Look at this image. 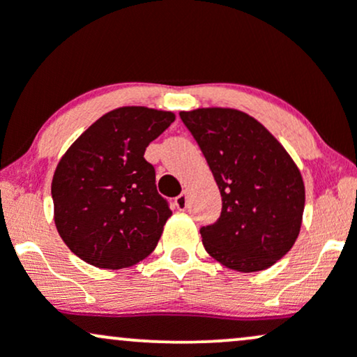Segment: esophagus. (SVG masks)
I'll list each match as a JSON object with an SVG mask.
<instances>
[{
  "label": "esophagus",
  "mask_w": 357,
  "mask_h": 357,
  "mask_svg": "<svg viewBox=\"0 0 357 357\" xmlns=\"http://www.w3.org/2000/svg\"><path fill=\"white\" fill-rule=\"evenodd\" d=\"M174 204H176V208H178L179 211H184V210H186V206H188V196L184 195V192H183V195H179L178 198L174 199Z\"/></svg>",
  "instance_id": "34e87169"
}]
</instances>
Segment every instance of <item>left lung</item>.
<instances>
[{
  "mask_svg": "<svg viewBox=\"0 0 357 357\" xmlns=\"http://www.w3.org/2000/svg\"><path fill=\"white\" fill-rule=\"evenodd\" d=\"M206 158L221 216L202 228L210 255L236 272L272 267L296 243L305 186L285 147L255 117L228 107L179 112Z\"/></svg>",
  "mask_w": 357,
  "mask_h": 357,
  "instance_id": "1",
  "label": "left lung"
}]
</instances>
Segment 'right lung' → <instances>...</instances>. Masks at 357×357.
<instances>
[{
	"label": "right lung",
	"mask_w": 357,
	"mask_h": 357,
	"mask_svg": "<svg viewBox=\"0 0 357 357\" xmlns=\"http://www.w3.org/2000/svg\"><path fill=\"white\" fill-rule=\"evenodd\" d=\"M174 119L169 110L141 105L114 109L61 155L52 181L53 218L84 261L117 270L153 253L173 213L144 153Z\"/></svg>",
	"instance_id": "add662e5"
}]
</instances>
